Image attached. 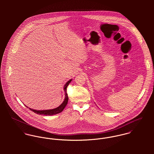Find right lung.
Listing matches in <instances>:
<instances>
[{
    "instance_id": "obj_1",
    "label": "right lung",
    "mask_w": 154,
    "mask_h": 154,
    "mask_svg": "<svg viewBox=\"0 0 154 154\" xmlns=\"http://www.w3.org/2000/svg\"><path fill=\"white\" fill-rule=\"evenodd\" d=\"M71 81H72V79L67 81V83L65 84V87H64V89H65V100L63 101L62 104L60 106H59L58 107H57L56 109H51V110H33V109H31L29 108V110H31L32 111H34V112H35L37 114H41V115H45V116H51V115L56 114H58V113L62 112L63 110H64L65 107H66V106L67 104L69 97H68V95H67V87L69 85V84H70V82H71Z\"/></svg>"
}]
</instances>
